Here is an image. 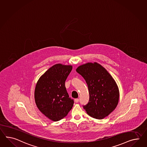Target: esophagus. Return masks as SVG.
<instances>
[{
	"label": "esophagus",
	"mask_w": 147,
	"mask_h": 147,
	"mask_svg": "<svg viewBox=\"0 0 147 147\" xmlns=\"http://www.w3.org/2000/svg\"><path fill=\"white\" fill-rule=\"evenodd\" d=\"M75 101L76 103H78L79 99L78 98H76V99H75Z\"/></svg>",
	"instance_id": "esophagus-1"
}]
</instances>
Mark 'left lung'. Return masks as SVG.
Segmentation results:
<instances>
[{
    "mask_svg": "<svg viewBox=\"0 0 147 147\" xmlns=\"http://www.w3.org/2000/svg\"><path fill=\"white\" fill-rule=\"evenodd\" d=\"M85 80L90 100L83 108L87 113L96 119L108 116L116 108L119 98L118 87L108 71L97 62H88L76 69Z\"/></svg>",
    "mask_w": 147,
    "mask_h": 147,
    "instance_id": "1",
    "label": "left lung"
}]
</instances>
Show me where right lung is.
<instances>
[{
  "instance_id": "obj_1",
  "label": "right lung",
  "mask_w": 147,
  "mask_h": 147,
  "mask_svg": "<svg viewBox=\"0 0 147 147\" xmlns=\"http://www.w3.org/2000/svg\"><path fill=\"white\" fill-rule=\"evenodd\" d=\"M71 65L56 64L38 79L34 90V100L40 111L52 121L65 117L71 110L74 100L69 98L65 82L71 71Z\"/></svg>"
}]
</instances>
